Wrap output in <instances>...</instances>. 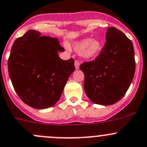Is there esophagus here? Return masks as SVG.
Masks as SVG:
<instances>
[{"label":"esophagus","instance_id":"obj_1","mask_svg":"<svg viewBox=\"0 0 147 147\" xmlns=\"http://www.w3.org/2000/svg\"><path fill=\"white\" fill-rule=\"evenodd\" d=\"M75 69H78L80 67V62H78V60H75Z\"/></svg>","mask_w":147,"mask_h":147}]
</instances>
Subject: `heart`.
I'll return each mask as SVG.
<instances>
[{
  "label": "heart",
  "instance_id": "obj_1",
  "mask_svg": "<svg viewBox=\"0 0 147 147\" xmlns=\"http://www.w3.org/2000/svg\"><path fill=\"white\" fill-rule=\"evenodd\" d=\"M74 48L81 56L86 59H91L98 56L102 48L101 40L96 39H85L74 45Z\"/></svg>",
  "mask_w": 147,
  "mask_h": 147
}]
</instances>
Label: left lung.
<instances>
[{"label":"left lung","instance_id":"left-lung-1","mask_svg":"<svg viewBox=\"0 0 147 147\" xmlns=\"http://www.w3.org/2000/svg\"><path fill=\"white\" fill-rule=\"evenodd\" d=\"M106 42L95 60L80 66L84 89L95 104L109 105L120 100L129 89L136 63L131 41L115 27L108 28Z\"/></svg>","mask_w":147,"mask_h":147}]
</instances>
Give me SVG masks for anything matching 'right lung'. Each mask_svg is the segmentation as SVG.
<instances>
[{"label": "right lung", "instance_id": "add662e5", "mask_svg": "<svg viewBox=\"0 0 147 147\" xmlns=\"http://www.w3.org/2000/svg\"><path fill=\"white\" fill-rule=\"evenodd\" d=\"M65 51L56 38L29 30L15 40L8 60V73L23 102L36 109L53 106L75 71L74 59L63 60Z\"/></svg>", "mask_w": 147, "mask_h": 147}]
</instances>
